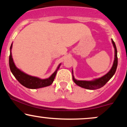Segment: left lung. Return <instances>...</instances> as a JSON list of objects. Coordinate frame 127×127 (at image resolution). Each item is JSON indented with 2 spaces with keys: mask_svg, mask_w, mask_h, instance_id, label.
I'll return each mask as SVG.
<instances>
[{
  "mask_svg": "<svg viewBox=\"0 0 127 127\" xmlns=\"http://www.w3.org/2000/svg\"><path fill=\"white\" fill-rule=\"evenodd\" d=\"M112 42L113 43V47L115 48V59L114 62H113V65H112L111 69L109 70V72L107 73H106L105 75L101 77V78L95 79L93 80V81H79V80L75 79V78H74L72 70L73 80L74 82L77 85L79 86V87H82V88L88 89V90H97V89L100 88L102 87H103L112 78V76L115 73V72L116 70V68H117L118 57L117 49H116V45H115V43L114 41L113 40V39H112Z\"/></svg>",
  "mask_w": 127,
  "mask_h": 127,
  "instance_id": "left-lung-1",
  "label": "left lung"
}]
</instances>
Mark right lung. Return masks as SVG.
I'll return each mask as SVG.
<instances>
[{"mask_svg":"<svg viewBox=\"0 0 127 127\" xmlns=\"http://www.w3.org/2000/svg\"><path fill=\"white\" fill-rule=\"evenodd\" d=\"M12 47V43L11 44V47H10V55L9 59V67L11 72L13 75L15 76L17 79V81H18L24 87L30 89H37L40 88H43V87H47L51 85L54 80L55 76H56L57 72L59 70L60 66L61 64H60L57 68L55 72L49 77V78L45 79H42L37 77L32 76L29 75L25 73L22 71L20 70L19 68L16 67L14 64V61L12 57V53H11V49Z\"/></svg>","mask_w":127,"mask_h":127,"instance_id":"1","label":"right lung"}]
</instances>
